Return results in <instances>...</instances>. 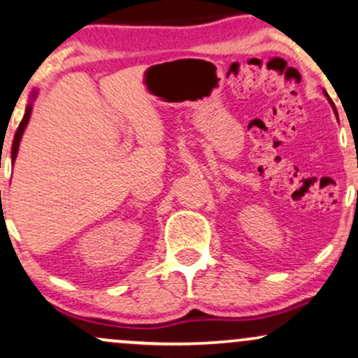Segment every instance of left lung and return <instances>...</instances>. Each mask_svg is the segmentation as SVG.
Listing matches in <instances>:
<instances>
[{"label":"left lung","mask_w":358,"mask_h":358,"mask_svg":"<svg viewBox=\"0 0 358 358\" xmlns=\"http://www.w3.org/2000/svg\"><path fill=\"white\" fill-rule=\"evenodd\" d=\"M323 94H325V95H327V99H329V102H330V105H331V107H334V108H335V105H334V102H331V99H330V96H329V94H327V92H325V90H323Z\"/></svg>","instance_id":"8db88e82"}]
</instances>
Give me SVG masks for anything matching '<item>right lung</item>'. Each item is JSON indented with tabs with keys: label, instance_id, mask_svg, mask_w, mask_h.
I'll return each instance as SVG.
<instances>
[{
	"label": "right lung",
	"instance_id": "add662e5",
	"mask_svg": "<svg viewBox=\"0 0 358 358\" xmlns=\"http://www.w3.org/2000/svg\"><path fill=\"white\" fill-rule=\"evenodd\" d=\"M35 99H36V92H33V94H31V100H29V103L27 105V110H24L23 120L20 122L18 130H16V134H15V138H13V145H11V162H15L16 155H18V149H20L21 137H23V132H24V129H27V125H28V122H29V117H31L33 100H35Z\"/></svg>",
	"mask_w": 358,
	"mask_h": 358
}]
</instances>
